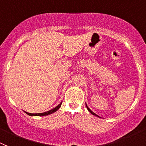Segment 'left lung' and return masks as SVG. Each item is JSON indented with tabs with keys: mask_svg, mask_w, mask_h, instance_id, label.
<instances>
[{
	"mask_svg": "<svg viewBox=\"0 0 146 146\" xmlns=\"http://www.w3.org/2000/svg\"><path fill=\"white\" fill-rule=\"evenodd\" d=\"M86 107H87L88 110V111H89V112H91V113H92V114H93V115H96V116H98V117H99V116H98V115H96V114H95V113H94V112H92V110H90L89 108H88V106H87V104H86Z\"/></svg>",
	"mask_w": 146,
	"mask_h": 146,
	"instance_id": "1",
	"label": "left lung"
}]
</instances>
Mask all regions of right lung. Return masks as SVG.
<instances>
[{
  "instance_id": "1",
  "label": "right lung",
  "mask_w": 146,
  "mask_h": 146,
  "mask_svg": "<svg viewBox=\"0 0 146 146\" xmlns=\"http://www.w3.org/2000/svg\"><path fill=\"white\" fill-rule=\"evenodd\" d=\"M61 103L60 104H58V106H56V107H54V109H52V110H49V111H48V112H42V113H29V112H25L26 113V114H28V115H31V116H45V115H50L52 114V113H53V112H56L57 110H58L59 108L61 107Z\"/></svg>"
}]
</instances>
